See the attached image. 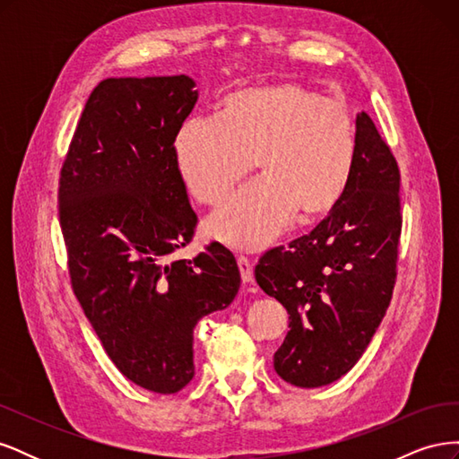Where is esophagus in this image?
Wrapping results in <instances>:
<instances>
[{
    "label": "esophagus",
    "instance_id": "34e87169",
    "mask_svg": "<svg viewBox=\"0 0 459 459\" xmlns=\"http://www.w3.org/2000/svg\"><path fill=\"white\" fill-rule=\"evenodd\" d=\"M238 266L241 272V280L245 283H251L253 281V262L247 256H238Z\"/></svg>",
    "mask_w": 459,
    "mask_h": 459
}]
</instances>
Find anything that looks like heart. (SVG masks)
I'll use <instances>...</instances> for the list:
<instances>
[{
    "label": "heart",
    "instance_id": "1",
    "mask_svg": "<svg viewBox=\"0 0 459 459\" xmlns=\"http://www.w3.org/2000/svg\"><path fill=\"white\" fill-rule=\"evenodd\" d=\"M356 124L342 103L299 84H260L230 91L218 120L193 117L178 128L174 159L189 195L216 206L256 162L260 179L206 220L208 238L258 251L295 216L324 218L349 189L356 162Z\"/></svg>",
    "mask_w": 459,
    "mask_h": 459
}]
</instances>
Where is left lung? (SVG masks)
Returning <instances> with one entry per match:
<instances>
[{
  "instance_id": "1",
  "label": "left lung",
  "mask_w": 459,
  "mask_h": 459,
  "mask_svg": "<svg viewBox=\"0 0 459 459\" xmlns=\"http://www.w3.org/2000/svg\"><path fill=\"white\" fill-rule=\"evenodd\" d=\"M356 137L341 203L308 235L262 255L255 268L260 289L289 314L273 369L302 388L329 385L354 368L396 283L400 170L368 113L356 117Z\"/></svg>"
}]
</instances>
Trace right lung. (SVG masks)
<instances>
[{"mask_svg":"<svg viewBox=\"0 0 459 459\" xmlns=\"http://www.w3.org/2000/svg\"><path fill=\"white\" fill-rule=\"evenodd\" d=\"M193 88L186 74L100 82L59 178L74 295L118 371L159 394L193 379V329L241 285L235 256L216 241L174 258L197 226L174 159Z\"/></svg>","mask_w":459,"mask_h":459,"instance_id":"add662e5","label":"right lung"}]
</instances>
